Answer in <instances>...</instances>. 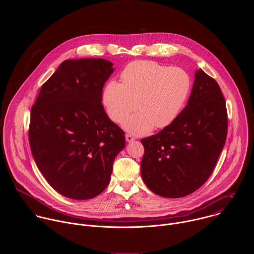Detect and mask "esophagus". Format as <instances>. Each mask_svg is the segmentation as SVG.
Returning a JSON list of instances; mask_svg holds the SVG:
<instances>
[{"instance_id": "obj_1", "label": "esophagus", "mask_w": 254, "mask_h": 254, "mask_svg": "<svg viewBox=\"0 0 254 254\" xmlns=\"http://www.w3.org/2000/svg\"><path fill=\"white\" fill-rule=\"evenodd\" d=\"M135 138L132 136V135H130V134H127L126 135V140L127 141V142H130V141H133Z\"/></svg>"}]
</instances>
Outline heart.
Instances as JSON below:
<instances>
[{
  "label": "heart",
  "instance_id": "1",
  "mask_svg": "<svg viewBox=\"0 0 254 254\" xmlns=\"http://www.w3.org/2000/svg\"><path fill=\"white\" fill-rule=\"evenodd\" d=\"M123 82L112 79L102 89L101 100L112 121L121 123L130 133L141 135L154 127L170 126L183 111L191 91L192 79L181 67L138 60L122 72Z\"/></svg>",
  "mask_w": 254,
  "mask_h": 254
}]
</instances>
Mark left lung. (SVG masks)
Here are the masks:
<instances>
[{"instance_id":"8db88e82","label":"left lung","mask_w":254,"mask_h":254,"mask_svg":"<svg viewBox=\"0 0 254 254\" xmlns=\"http://www.w3.org/2000/svg\"><path fill=\"white\" fill-rule=\"evenodd\" d=\"M226 135L222 91L212 77L197 69L188 103L179 117L157 134L141 139L143 183L166 198L195 192L212 174Z\"/></svg>"}]
</instances>
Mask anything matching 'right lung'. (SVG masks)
<instances>
[{
	"label": "right lung",
	"instance_id": "obj_1",
	"mask_svg": "<svg viewBox=\"0 0 254 254\" xmlns=\"http://www.w3.org/2000/svg\"><path fill=\"white\" fill-rule=\"evenodd\" d=\"M113 65L101 58L63 61L32 106L33 158L50 186L70 199L88 200L103 192L126 146L125 132L101 103Z\"/></svg>",
	"mask_w": 254,
	"mask_h": 254
}]
</instances>
